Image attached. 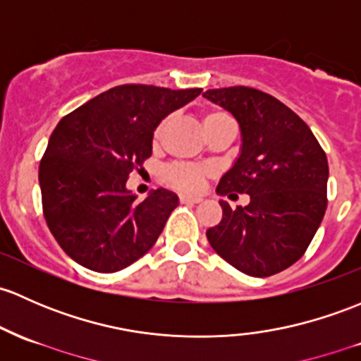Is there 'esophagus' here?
Masks as SVG:
<instances>
[{
  "label": "esophagus",
  "instance_id": "obj_1",
  "mask_svg": "<svg viewBox=\"0 0 361 361\" xmlns=\"http://www.w3.org/2000/svg\"><path fill=\"white\" fill-rule=\"evenodd\" d=\"M200 197H197V195H187V193H181L180 195V202H183V204H197V202H200Z\"/></svg>",
  "mask_w": 361,
  "mask_h": 361
}]
</instances>
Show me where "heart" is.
Here are the masks:
<instances>
[{
  "label": "heart",
  "mask_w": 361,
  "mask_h": 361,
  "mask_svg": "<svg viewBox=\"0 0 361 361\" xmlns=\"http://www.w3.org/2000/svg\"><path fill=\"white\" fill-rule=\"evenodd\" d=\"M228 119H230L228 114L221 111H209L202 116V126L204 130H209V128L214 126V124L221 123V121H228ZM166 124H168V121L164 119L155 126L154 135H152V143H154V145H159V143H161L162 135H164V130H166ZM207 174H209V169L202 168V166L173 164L164 171V181L166 183L173 185V187L180 188V190L195 192L202 187L204 178H206Z\"/></svg>",
  "instance_id": "b5f03b06"
}]
</instances>
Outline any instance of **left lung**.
<instances>
[{"instance_id": "left-lung-1", "label": "left lung", "mask_w": 361, "mask_h": 361, "mask_svg": "<svg viewBox=\"0 0 361 361\" xmlns=\"http://www.w3.org/2000/svg\"><path fill=\"white\" fill-rule=\"evenodd\" d=\"M207 100L240 124V155L216 192L249 193V206L219 200L221 221L206 231L211 247L238 271L270 276L294 264L327 209V155L287 105L247 86L207 90ZM233 195V193H231Z\"/></svg>"}]
</instances>
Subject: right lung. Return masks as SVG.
Wrapping results in <instances>:
<instances>
[{"mask_svg":"<svg viewBox=\"0 0 361 361\" xmlns=\"http://www.w3.org/2000/svg\"><path fill=\"white\" fill-rule=\"evenodd\" d=\"M200 91L116 86L60 119L39 164L41 200L48 228L75 263L114 273L152 249L178 197L157 188L140 202L126 181L152 155L155 126Z\"/></svg>","mask_w":361,"mask_h":361,"instance_id":"obj_1","label":"right lung"}]
</instances>
